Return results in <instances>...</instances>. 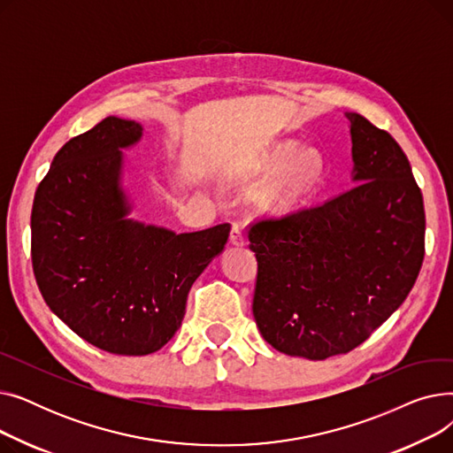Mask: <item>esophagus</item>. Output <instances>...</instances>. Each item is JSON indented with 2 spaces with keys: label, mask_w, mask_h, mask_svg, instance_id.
Returning <instances> with one entry per match:
<instances>
[{
  "label": "esophagus",
  "mask_w": 453,
  "mask_h": 453,
  "mask_svg": "<svg viewBox=\"0 0 453 453\" xmlns=\"http://www.w3.org/2000/svg\"><path fill=\"white\" fill-rule=\"evenodd\" d=\"M229 241L233 246H246V236L242 233V227L233 224L231 227V234H229Z\"/></svg>",
  "instance_id": "esophagus-1"
}]
</instances>
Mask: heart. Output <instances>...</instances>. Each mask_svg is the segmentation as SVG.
<instances>
[{"label":"heart","mask_w":453,"mask_h":453,"mask_svg":"<svg viewBox=\"0 0 453 453\" xmlns=\"http://www.w3.org/2000/svg\"><path fill=\"white\" fill-rule=\"evenodd\" d=\"M296 151H297L296 142H282V145L272 149L266 156H263L257 161L255 174L258 176L273 174ZM321 174H323L321 154L316 149L299 150L298 154L280 171V174L270 183V187L265 190L266 205L279 212H288L297 209L304 202V198L316 188L318 181L321 180Z\"/></svg>","instance_id":"1"}]
</instances>
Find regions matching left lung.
Returning a JSON list of instances; mask_svg holds the SVG:
<instances>
[{
  "mask_svg": "<svg viewBox=\"0 0 453 453\" xmlns=\"http://www.w3.org/2000/svg\"><path fill=\"white\" fill-rule=\"evenodd\" d=\"M345 117L354 187L248 234L260 334L306 360L364 343L406 301L424 258V202L406 154L364 115Z\"/></svg>",
  "mask_w": 453,
  "mask_h": 453,
  "instance_id": "obj_1",
  "label": "left lung"
}]
</instances>
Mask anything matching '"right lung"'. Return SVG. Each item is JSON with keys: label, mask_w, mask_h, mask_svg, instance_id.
I'll return each instance as SVG.
<instances>
[{"label": "right lung", "mask_w": 453, "mask_h": 453, "mask_svg": "<svg viewBox=\"0 0 453 453\" xmlns=\"http://www.w3.org/2000/svg\"><path fill=\"white\" fill-rule=\"evenodd\" d=\"M142 125L106 117L57 152L31 214L33 270L51 312L88 343L145 356L169 342L229 224L176 233L132 219L127 157Z\"/></svg>", "instance_id": "obj_1"}]
</instances>
